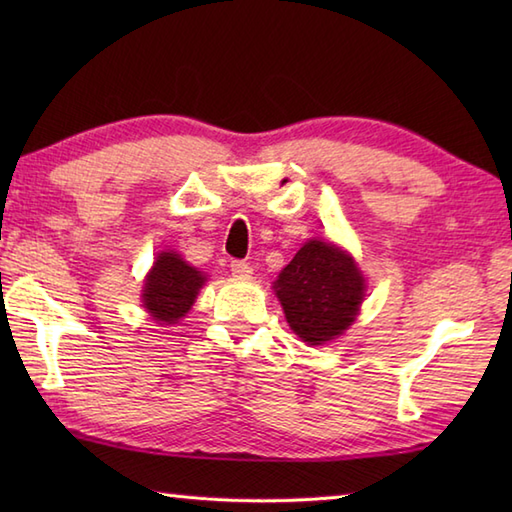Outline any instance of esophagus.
Here are the masks:
<instances>
[{"instance_id":"34e87169","label":"esophagus","mask_w":512,"mask_h":512,"mask_svg":"<svg viewBox=\"0 0 512 512\" xmlns=\"http://www.w3.org/2000/svg\"><path fill=\"white\" fill-rule=\"evenodd\" d=\"M231 273L237 279H250V275H253V268H250V264L235 259V262H231Z\"/></svg>"}]
</instances>
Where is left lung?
Masks as SVG:
<instances>
[{
  "instance_id": "obj_1",
  "label": "left lung",
  "mask_w": 512,
  "mask_h": 512,
  "mask_svg": "<svg viewBox=\"0 0 512 512\" xmlns=\"http://www.w3.org/2000/svg\"><path fill=\"white\" fill-rule=\"evenodd\" d=\"M273 288L292 332L310 345L339 339L365 299V277L354 257L323 239L303 244Z\"/></svg>"
}]
</instances>
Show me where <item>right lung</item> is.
I'll return each mask as SVG.
<instances>
[{
	"label": "right lung",
	"mask_w": 512,
	"mask_h": 512,
	"mask_svg": "<svg viewBox=\"0 0 512 512\" xmlns=\"http://www.w3.org/2000/svg\"><path fill=\"white\" fill-rule=\"evenodd\" d=\"M206 277L173 250H162L145 277L143 306L160 325L178 323L198 299Z\"/></svg>",
	"instance_id": "1"
}]
</instances>
